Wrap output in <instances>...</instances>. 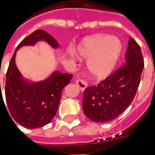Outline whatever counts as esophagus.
I'll use <instances>...</instances> for the list:
<instances>
[{"label": "esophagus", "instance_id": "34e87169", "mask_svg": "<svg viewBox=\"0 0 155 155\" xmlns=\"http://www.w3.org/2000/svg\"><path fill=\"white\" fill-rule=\"evenodd\" d=\"M76 82V84L77 85L80 87L81 91H84L85 88L87 87V82L85 81H83V80H77V81H75Z\"/></svg>", "mask_w": 155, "mask_h": 155}]
</instances>
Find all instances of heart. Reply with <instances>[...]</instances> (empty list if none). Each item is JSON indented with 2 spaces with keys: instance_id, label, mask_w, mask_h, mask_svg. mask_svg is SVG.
<instances>
[{
  "instance_id": "obj_1",
  "label": "heart",
  "mask_w": 155,
  "mask_h": 155,
  "mask_svg": "<svg viewBox=\"0 0 155 155\" xmlns=\"http://www.w3.org/2000/svg\"><path fill=\"white\" fill-rule=\"evenodd\" d=\"M119 39L105 35H95L85 39L78 47L77 54L88 60L87 70L95 79H104L110 74L121 53Z\"/></svg>"
}]
</instances>
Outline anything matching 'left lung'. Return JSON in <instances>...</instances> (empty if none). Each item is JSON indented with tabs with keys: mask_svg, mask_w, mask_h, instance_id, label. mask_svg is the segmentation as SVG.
Instances as JSON below:
<instances>
[{
	"mask_svg": "<svg viewBox=\"0 0 155 155\" xmlns=\"http://www.w3.org/2000/svg\"><path fill=\"white\" fill-rule=\"evenodd\" d=\"M144 63L140 46L131 36L125 53V63L97 85L84 92L83 110L96 123L115 119L129 107L140 85Z\"/></svg>",
	"mask_w": 155,
	"mask_h": 155,
	"instance_id": "1",
	"label": "left lung"
}]
</instances>
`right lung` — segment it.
<instances>
[{
    "mask_svg": "<svg viewBox=\"0 0 155 155\" xmlns=\"http://www.w3.org/2000/svg\"><path fill=\"white\" fill-rule=\"evenodd\" d=\"M38 41H45L52 47L58 46L57 41L47 32L43 30L35 31L16 47L5 76V95L9 115L28 129L42 127L51 122L57 112L61 92L73 77V74L55 71L51 77L39 83H29L22 80L15 63V52L23 45H35ZM0 95L3 100L2 91Z\"/></svg>",
    "mask_w": 155,
    "mask_h": 155,
    "instance_id": "1",
    "label": "right lung"
}]
</instances>
